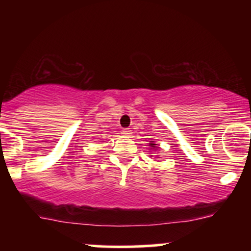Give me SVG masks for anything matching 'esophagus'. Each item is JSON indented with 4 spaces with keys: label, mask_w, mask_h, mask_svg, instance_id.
<instances>
[{
    "label": "esophagus",
    "mask_w": 251,
    "mask_h": 251,
    "mask_svg": "<svg viewBox=\"0 0 251 251\" xmlns=\"http://www.w3.org/2000/svg\"><path fill=\"white\" fill-rule=\"evenodd\" d=\"M123 134L126 135V137H131L132 131H131V129H129V128H124V129H123Z\"/></svg>",
    "instance_id": "1"
}]
</instances>
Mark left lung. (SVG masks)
Masks as SVG:
<instances>
[{
	"mask_svg": "<svg viewBox=\"0 0 251 251\" xmlns=\"http://www.w3.org/2000/svg\"><path fill=\"white\" fill-rule=\"evenodd\" d=\"M150 146H151V148H153V149H155V150H157L158 148H155V146H157V144H153V143H151V144H150Z\"/></svg>",
	"mask_w": 251,
	"mask_h": 251,
	"instance_id": "obj_1",
	"label": "left lung"
}]
</instances>
